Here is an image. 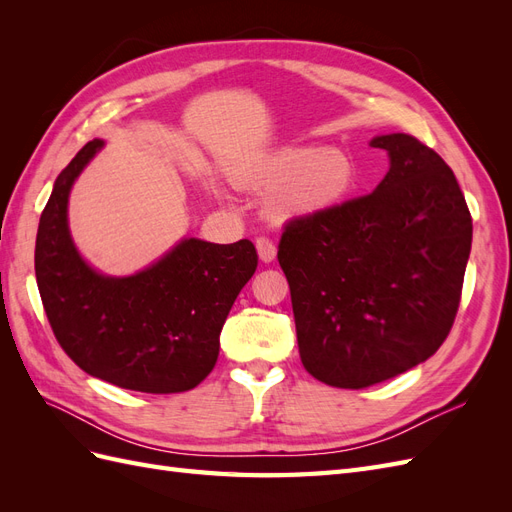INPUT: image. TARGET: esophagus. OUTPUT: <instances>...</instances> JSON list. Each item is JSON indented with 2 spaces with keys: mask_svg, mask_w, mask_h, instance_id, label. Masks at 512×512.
I'll use <instances>...</instances> for the list:
<instances>
[{
  "mask_svg": "<svg viewBox=\"0 0 512 512\" xmlns=\"http://www.w3.org/2000/svg\"><path fill=\"white\" fill-rule=\"evenodd\" d=\"M256 250H258V258L262 262H273L275 256H277L275 243L271 239H267V237H258L256 239Z\"/></svg>",
  "mask_w": 512,
  "mask_h": 512,
  "instance_id": "esophagus-1",
  "label": "esophagus"
}]
</instances>
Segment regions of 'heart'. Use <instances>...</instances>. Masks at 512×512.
<instances>
[{
	"label": "heart",
	"mask_w": 512,
	"mask_h": 512,
	"mask_svg": "<svg viewBox=\"0 0 512 512\" xmlns=\"http://www.w3.org/2000/svg\"><path fill=\"white\" fill-rule=\"evenodd\" d=\"M245 181L275 192L271 213L280 220L312 218L339 207L354 192L359 170L344 151L299 145L284 147L247 170Z\"/></svg>",
	"instance_id": "obj_1"
}]
</instances>
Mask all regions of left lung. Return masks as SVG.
<instances>
[{
    "mask_svg": "<svg viewBox=\"0 0 512 512\" xmlns=\"http://www.w3.org/2000/svg\"><path fill=\"white\" fill-rule=\"evenodd\" d=\"M378 188L286 224L277 260L290 286L303 367L337 389L395 378L451 331L472 247L453 170L410 134H382Z\"/></svg>",
    "mask_w": 512,
    "mask_h": 512,
    "instance_id": "left-lung-1",
    "label": "left lung"
}]
</instances>
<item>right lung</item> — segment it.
Segmentation results:
<instances>
[{
    "label": "right lung",
    "instance_id": "add662e5",
    "mask_svg": "<svg viewBox=\"0 0 512 512\" xmlns=\"http://www.w3.org/2000/svg\"><path fill=\"white\" fill-rule=\"evenodd\" d=\"M89 141L55 179L36 237V280L59 346L89 376L141 393H183L203 382L220 333L258 267L252 241L181 239L147 269L102 275L76 250L70 190L102 149Z\"/></svg>",
    "mask_w": 512,
    "mask_h": 512
}]
</instances>
